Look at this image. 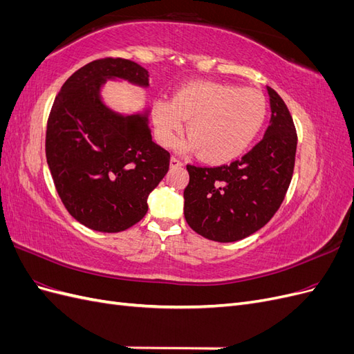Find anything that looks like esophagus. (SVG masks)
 Masks as SVG:
<instances>
[{"instance_id":"1","label":"esophagus","mask_w":354,"mask_h":354,"mask_svg":"<svg viewBox=\"0 0 354 354\" xmlns=\"http://www.w3.org/2000/svg\"><path fill=\"white\" fill-rule=\"evenodd\" d=\"M169 167H171V168L183 167V162H181L180 159H177V158H174V156H171V159H169Z\"/></svg>"}]
</instances>
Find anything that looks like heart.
I'll return each mask as SVG.
<instances>
[{
    "label": "heart",
    "mask_w": 354,
    "mask_h": 354,
    "mask_svg": "<svg viewBox=\"0 0 354 354\" xmlns=\"http://www.w3.org/2000/svg\"><path fill=\"white\" fill-rule=\"evenodd\" d=\"M267 103L259 91L217 81H196L178 88L171 102L155 100L152 122L158 142L169 147L187 124L189 140L180 149L199 152L203 162L227 164L259 136Z\"/></svg>",
    "instance_id": "b5f03b06"
}]
</instances>
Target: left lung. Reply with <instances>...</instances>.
Masks as SVG:
<instances>
[{"mask_svg":"<svg viewBox=\"0 0 354 354\" xmlns=\"http://www.w3.org/2000/svg\"><path fill=\"white\" fill-rule=\"evenodd\" d=\"M270 125L263 140L230 165H187L185 218L201 236L236 242L266 226L279 209L291 183L297 133L285 102L273 88Z\"/></svg>","mask_w":354,"mask_h":354,"instance_id":"left-lung-1","label":"left lung"}]
</instances>
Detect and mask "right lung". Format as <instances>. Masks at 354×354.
<instances>
[{
  "label": "right lung",
  "instance_id": "right-lung-1",
  "mask_svg": "<svg viewBox=\"0 0 354 354\" xmlns=\"http://www.w3.org/2000/svg\"><path fill=\"white\" fill-rule=\"evenodd\" d=\"M149 87V72L127 59L82 66L62 85L48 116L46 156L71 216L95 232L118 233L140 221L164 178L169 153L152 142L143 113L122 115L102 99L106 81Z\"/></svg>",
  "mask_w": 354,
  "mask_h": 354
}]
</instances>
